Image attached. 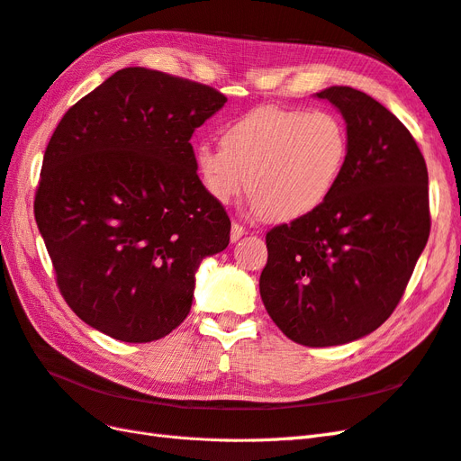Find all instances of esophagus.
<instances>
[{"instance_id": "34e87169", "label": "esophagus", "mask_w": 461, "mask_h": 461, "mask_svg": "<svg viewBox=\"0 0 461 461\" xmlns=\"http://www.w3.org/2000/svg\"><path fill=\"white\" fill-rule=\"evenodd\" d=\"M246 232H248V230H246L242 225H239V222H232V227H230V240H232V242L240 240Z\"/></svg>"}]
</instances>
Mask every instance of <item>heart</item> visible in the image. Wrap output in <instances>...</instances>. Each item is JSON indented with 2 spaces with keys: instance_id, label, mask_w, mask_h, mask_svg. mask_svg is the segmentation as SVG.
<instances>
[{
  "instance_id": "b5f03b06",
  "label": "heart",
  "mask_w": 461,
  "mask_h": 461,
  "mask_svg": "<svg viewBox=\"0 0 461 461\" xmlns=\"http://www.w3.org/2000/svg\"><path fill=\"white\" fill-rule=\"evenodd\" d=\"M348 149V132L337 115L271 105L222 129L221 149L196 146L194 167L213 202L227 205L248 185L256 213L290 221L327 200Z\"/></svg>"
}]
</instances>
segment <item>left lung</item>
Instances as JSON below:
<instances>
[{
    "instance_id": "obj_1",
    "label": "left lung",
    "mask_w": 461,
    "mask_h": 461,
    "mask_svg": "<svg viewBox=\"0 0 461 461\" xmlns=\"http://www.w3.org/2000/svg\"><path fill=\"white\" fill-rule=\"evenodd\" d=\"M337 107L350 149L339 183L312 213L265 236V310L290 340L323 348L379 329L429 240V175L413 136L350 86L315 94Z\"/></svg>"
}]
</instances>
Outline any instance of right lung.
Returning a JSON list of instances; mask_svg holds the SVG:
<instances>
[{
    "label": "right lung",
    "mask_w": 461,
    "mask_h": 461,
    "mask_svg": "<svg viewBox=\"0 0 461 461\" xmlns=\"http://www.w3.org/2000/svg\"><path fill=\"white\" fill-rule=\"evenodd\" d=\"M215 88L127 67L82 97L44 153L34 217L65 302L122 342H151L192 308L203 258L230 240L190 138L225 105Z\"/></svg>",
    "instance_id": "1"
}]
</instances>
